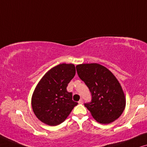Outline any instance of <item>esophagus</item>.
Here are the masks:
<instances>
[{
    "label": "esophagus",
    "instance_id": "1",
    "mask_svg": "<svg viewBox=\"0 0 147 147\" xmlns=\"http://www.w3.org/2000/svg\"><path fill=\"white\" fill-rule=\"evenodd\" d=\"M78 104H82L83 103V100H82V99H80V100L78 101Z\"/></svg>",
    "mask_w": 147,
    "mask_h": 147
}]
</instances>
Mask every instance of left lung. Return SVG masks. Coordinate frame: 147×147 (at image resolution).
Returning <instances> with one entry per match:
<instances>
[{
	"label": "left lung",
	"mask_w": 147,
	"mask_h": 147,
	"mask_svg": "<svg viewBox=\"0 0 147 147\" xmlns=\"http://www.w3.org/2000/svg\"><path fill=\"white\" fill-rule=\"evenodd\" d=\"M76 69L91 92V102L84 106L98 123H113L122 115L126 105L125 94L117 78L99 64H81Z\"/></svg>",
	"instance_id": "obj_1"
}]
</instances>
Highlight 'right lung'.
I'll return each mask as SVG.
<instances>
[{
	"label": "right lung",
	"mask_w": 147,
	"mask_h": 147,
	"mask_svg": "<svg viewBox=\"0 0 147 147\" xmlns=\"http://www.w3.org/2000/svg\"><path fill=\"white\" fill-rule=\"evenodd\" d=\"M73 64L63 63L53 67L43 76L32 96L33 112L41 122L56 126L65 121L78 102L73 100L68 84L75 75Z\"/></svg>",
	"instance_id": "add662e5"
}]
</instances>
